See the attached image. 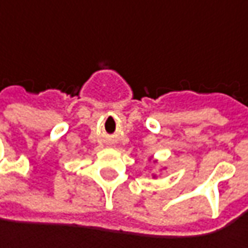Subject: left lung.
I'll use <instances>...</instances> for the list:
<instances>
[{
    "label": "left lung",
    "instance_id": "obj_1",
    "mask_svg": "<svg viewBox=\"0 0 248 248\" xmlns=\"http://www.w3.org/2000/svg\"><path fill=\"white\" fill-rule=\"evenodd\" d=\"M154 162H155V161H154ZM162 169H165V168H161V170H162ZM158 178V176H156V175H154V173H153V179H156Z\"/></svg>",
    "mask_w": 248,
    "mask_h": 248
}]
</instances>
